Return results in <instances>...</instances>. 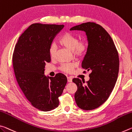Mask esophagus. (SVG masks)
Masks as SVG:
<instances>
[{
	"mask_svg": "<svg viewBox=\"0 0 132 132\" xmlns=\"http://www.w3.org/2000/svg\"><path fill=\"white\" fill-rule=\"evenodd\" d=\"M67 79H68V82H72V78L71 77H67Z\"/></svg>",
	"mask_w": 132,
	"mask_h": 132,
	"instance_id": "34e87169",
	"label": "esophagus"
}]
</instances>
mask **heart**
<instances>
[{
    "mask_svg": "<svg viewBox=\"0 0 132 132\" xmlns=\"http://www.w3.org/2000/svg\"><path fill=\"white\" fill-rule=\"evenodd\" d=\"M60 45L72 51L75 56L77 57H80L85 55L87 51V45L84 41H79L77 37L70 33H66L60 37L59 40ZM57 52V47L56 44L52 43L49 46V53L51 59H55ZM76 63L74 62L65 63L61 64L60 69L64 72H72Z\"/></svg>",
    "mask_w": 132,
    "mask_h": 132,
    "instance_id": "1",
    "label": "heart"
}]
</instances>
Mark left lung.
<instances>
[{"label":"left lung","mask_w":132,"mask_h":132,"mask_svg":"<svg viewBox=\"0 0 132 132\" xmlns=\"http://www.w3.org/2000/svg\"><path fill=\"white\" fill-rule=\"evenodd\" d=\"M70 30L86 33L88 46L81 67L92 71L86 84L79 78L73 79L77 86L75 101L81 109H95L107 100L116 84L119 69L118 51L109 33L95 23H84Z\"/></svg>","instance_id":"8db88e82"}]
</instances>
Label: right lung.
<instances>
[{
    "mask_svg": "<svg viewBox=\"0 0 132 132\" xmlns=\"http://www.w3.org/2000/svg\"><path fill=\"white\" fill-rule=\"evenodd\" d=\"M64 25L31 24L19 37L13 54V66L19 85L33 106L47 112L57 108L59 97L67 83L62 73L44 75L46 63L51 62L49 46Z\"/></svg>",
    "mask_w": 132,
    "mask_h": 132,
    "instance_id": "right-lung-1",
    "label": "right lung"
}]
</instances>
